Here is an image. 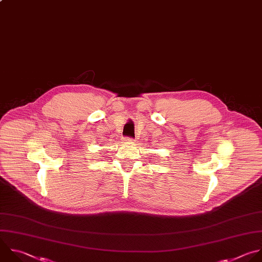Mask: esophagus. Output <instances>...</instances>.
I'll list each match as a JSON object with an SVG mask.
<instances>
[{
    "label": "esophagus",
    "mask_w": 262,
    "mask_h": 262,
    "mask_svg": "<svg viewBox=\"0 0 262 262\" xmlns=\"http://www.w3.org/2000/svg\"><path fill=\"white\" fill-rule=\"evenodd\" d=\"M134 140H133V138H129V137H125V138H123V142L124 143H132Z\"/></svg>",
    "instance_id": "obj_1"
}]
</instances>
